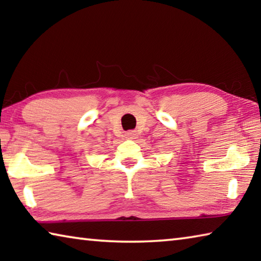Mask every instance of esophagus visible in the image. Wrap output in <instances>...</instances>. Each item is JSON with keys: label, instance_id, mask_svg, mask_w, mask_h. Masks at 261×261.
Wrapping results in <instances>:
<instances>
[{"label": "esophagus", "instance_id": "1", "mask_svg": "<svg viewBox=\"0 0 261 261\" xmlns=\"http://www.w3.org/2000/svg\"><path fill=\"white\" fill-rule=\"evenodd\" d=\"M137 132L136 131H127L125 134V138L127 139H136L137 138Z\"/></svg>", "mask_w": 261, "mask_h": 261}]
</instances>
